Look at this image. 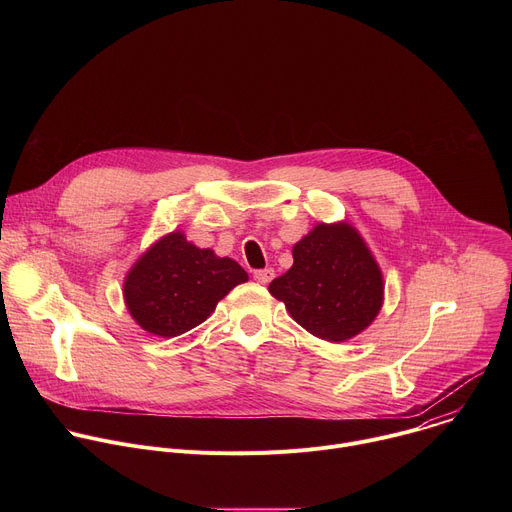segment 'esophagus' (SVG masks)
<instances>
[{"mask_svg": "<svg viewBox=\"0 0 512 512\" xmlns=\"http://www.w3.org/2000/svg\"><path fill=\"white\" fill-rule=\"evenodd\" d=\"M273 275H275V273H273V269H271V267H265V269H257V271L253 273L255 281H257V283H263V285H265V283H269V281L273 279Z\"/></svg>", "mask_w": 512, "mask_h": 512, "instance_id": "1", "label": "esophagus"}]
</instances>
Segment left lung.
Returning a JSON list of instances; mask_svg holds the SVG:
<instances>
[{
  "mask_svg": "<svg viewBox=\"0 0 512 512\" xmlns=\"http://www.w3.org/2000/svg\"><path fill=\"white\" fill-rule=\"evenodd\" d=\"M294 265L269 283V294L310 334L344 342L371 326L383 306L379 263L348 223L316 225L294 245Z\"/></svg>",
  "mask_w": 512,
  "mask_h": 512,
  "instance_id": "obj_1",
  "label": "left lung"
}]
</instances>
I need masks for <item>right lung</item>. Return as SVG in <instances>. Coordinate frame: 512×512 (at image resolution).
Wrapping results in <instances>:
<instances>
[{"instance_id": "right-lung-1", "label": "right lung", "mask_w": 512, "mask_h": 512, "mask_svg": "<svg viewBox=\"0 0 512 512\" xmlns=\"http://www.w3.org/2000/svg\"><path fill=\"white\" fill-rule=\"evenodd\" d=\"M247 279L237 261L198 249L184 233L174 231L135 261L123 283V298L145 332L172 338L202 324Z\"/></svg>"}]
</instances>
